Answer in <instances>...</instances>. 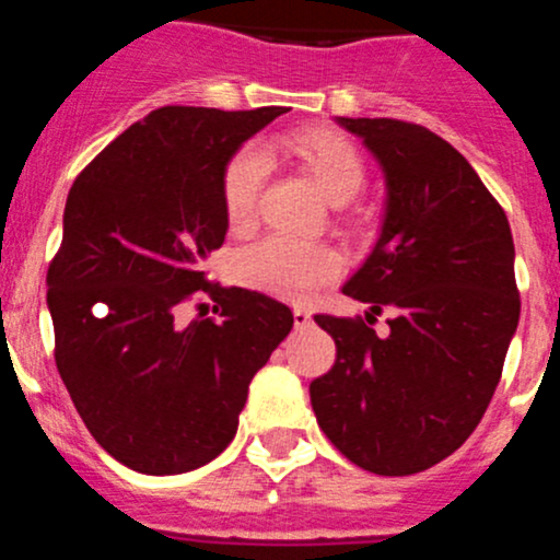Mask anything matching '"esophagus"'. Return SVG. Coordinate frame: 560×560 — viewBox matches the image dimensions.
Returning a JSON list of instances; mask_svg holds the SVG:
<instances>
[{
  "label": "esophagus",
  "instance_id": "34e87169",
  "mask_svg": "<svg viewBox=\"0 0 560 560\" xmlns=\"http://www.w3.org/2000/svg\"><path fill=\"white\" fill-rule=\"evenodd\" d=\"M293 326L310 328L313 326V313H310L307 307H293Z\"/></svg>",
  "mask_w": 560,
  "mask_h": 560
}]
</instances>
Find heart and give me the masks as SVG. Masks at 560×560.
<instances>
[{"instance_id": "b5f03b06", "label": "heart", "mask_w": 560, "mask_h": 560, "mask_svg": "<svg viewBox=\"0 0 560 560\" xmlns=\"http://www.w3.org/2000/svg\"><path fill=\"white\" fill-rule=\"evenodd\" d=\"M282 148L302 161L318 188L331 201L342 205L364 186L366 166L359 148L348 137L328 129L293 131L282 140ZM269 175V159L258 148H242L226 161L221 177V196L226 221L234 232H247L256 221L258 196ZM342 256L328 245L299 242L291 237H267L247 247L237 258L242 282L288 299H304L320 282L337 278Z\"/></svg>"}]
</instances>
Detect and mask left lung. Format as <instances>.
I'll return each mask as SVG.
<instances>
[{"label":"left lung","mask_w":560,"mask_h":560,"mask_svg":"<svg viewBox=\"0 0 560 560\" xmlns=\"http://www.w3.org/2000/svg\"><path fill=\"white\" fill-rule=\"evenodd\" d=\"M385 177L366 261L342 285L388 307V337L364 320L315 315L337 345L310 401L323 434L361 469L423 471L458 451L486 415L521 318L515 245L499 201L451 142L394 118H334Z\"/></svg>","instance_id":"left-lung-1"}]
</instances>
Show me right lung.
<instances>
[{"label":"right lung","mask_w":560,"mask_h":560,"mask_svg":"<svg viewBox=\"0 0 560 560\" xmlns=\"http://www.w3.org/2000/svg\"><path fill=\"white\" fill-rule=\"evenodd\" d=\"M282 107H161L69 188L48 269L56 366L105 451L140 475L210 464L237 434L253 374L288 337L272 296L210 285L205 261L229 232L223 166ZM205 290L219 320L179 323Z\"/></svg>","instance_id":"1"}]
</instances>
